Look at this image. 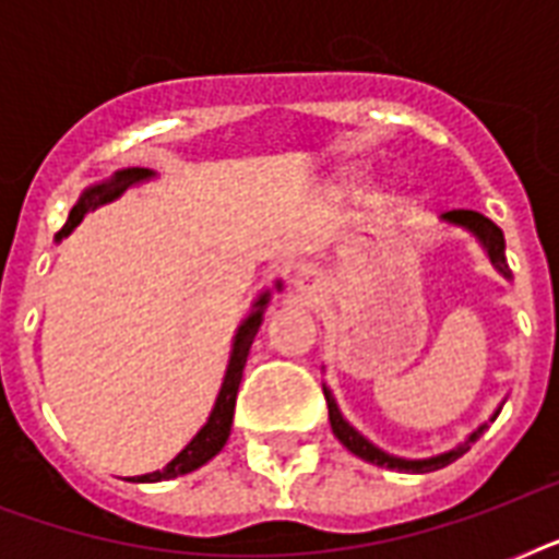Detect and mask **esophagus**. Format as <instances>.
<instances>
[{
    "label": "esophagus",
    "mask_w": 559,
    "mask_h": 559,
    "mask_svg": "<svg viewBox=\"0 0 559 559\" xmlns=\"http://www.w3.org/2000/svg\"><path fill=\"white\" fill-rule=\"evenodd\" d=\"M296 293L305 298H313L316 293H322V278L313 270H305L296 278Z\"/></svg>",
    "instance_id": "34e87169"
}]
</instances>
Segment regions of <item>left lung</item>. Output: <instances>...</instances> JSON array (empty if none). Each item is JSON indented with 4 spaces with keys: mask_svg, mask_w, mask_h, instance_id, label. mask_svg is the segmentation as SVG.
<instances>
[{
    "mask_svg": "<svg viewBox=\"0 0 559 559\" xmlns=\"http://www.w3.org/2000/svg\"><path fill=\"white\" fill-rule=\"evenodd\" d=\"M441 219L443 223H450V226L467 228L469 235L476 237L478 243L485 246L487 258H490V263L496 266V272L511 281V270H508V261H504V235H502V228L496 226L493 219H487L485 214H478V211H467V209L447 211V214H441ZM322 389H324V400H328L331 429H333V435L340 438L342 447H348L354 455H359V459L368 461V464L397 469V473H432V469L447 467V464H452L455 459H461V455L469 450V443H476L478 435L487 429V424H481L476 432H469L467 441L459 443V447H452V450L441 452V455H432V459H397V455H389V452L380 450V447H373L366 435H359L357 429H354V426H350L348 420L342 417V412H340V406H336V400H333L331 389H328V385H322ZM499 412H502V403H499V408H496L493 415H490V420H496V417H499Z\"/></svg>",
    "mask_w": 559,
    "mask_h": 559,
    "instance_id": "8db88e82",
    "label": "left lung"
}]
</instances>
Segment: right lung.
Segmentation results:
<instances>
[{"label":"right lung","instance_id":"1","mask_svg":"<svg viewBox=\"0 0 559 559\" xmlns=\"http://www.w3.org/2000/svg\"><path fill=\"white\" fill-rule=\"evenodd\" d=\"M153 170L147 168H124L118 170L116 177L107 179V182H98V186L86 188L81 193V200L74 202V209L69 211V219H66V226L57 231V240H63L66 235H72V228L78 226L83 219L86 211H95L104 202L118 200L121 193L127 191L135 182H144V179H151ZM275 289H281V281L275 284ZM270 305V289L261 293V296L254 298L252 310L246 316L240 328L235 333V342H231V357H228L226 366V377H223V385H219L217 403L211 408L209 420L202 426L200 432L193 435L191 443H188L186 450L179 452L177 459L170 461L165 469H156V473H147V476H135L133 481H168V478L186 476V473H193L202 464H209L214 455H217L228 441V432H231V420H235V400H237V389H240V380H243V366L246 357H249V348H252L254 333L261 328L263 322V310Z\"/></svg>","mask_w":559,"mask_h":559}]
</instances>
